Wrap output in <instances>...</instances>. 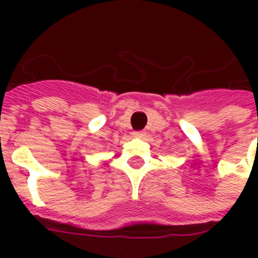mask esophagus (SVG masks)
Wrapping results in <instances>:
<instances>
[{
	"label": "esophagus",
	"instance_id": "esophagus-1",
	"mask_svg": "<svg viewBox=\"0 0 258 258\" xmlns=\"http://www.w3.org/2000/svg\"><path fill=\"white\" fill-rule=\"evenodd\" d=\"M134 137L139 138V139H143V138L146 137V133H143V131H137V133H134Z\"/></svg>",
	"mask_w": 258,
	"mask_h": 258
}]
</instances>
